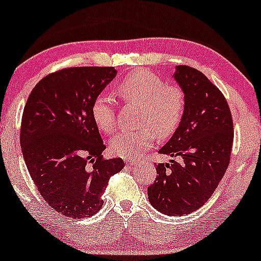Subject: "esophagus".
I'll return each instance as SVG.
<instances>
[{"label":"esophagus","instance_id":"obj_1","mask_svg":"<svg viewBox=\"0 0 261 261\" xmlns=\"http://www.w3.org/2000/svg\"><path fill=\"white\" fill-rule=\"evenodd\" d=\"M127 164L128 165H131V166H134V165H136L137 164V159H127Z\"/></svg>","mask_w":261,"mask_h":261}]
</instances>
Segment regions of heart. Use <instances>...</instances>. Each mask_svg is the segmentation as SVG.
<instances>
[{
  "mask_svg": "<svg viewBox=\"0 0 261 261\" xmlns=\"http://www.w3.org/2000/svg\"><path fill=\"white\" fill-rule=\"evenodd\" d=\"M118 92L125 102L140 106L136 131L115 135L111 148L115 154L133 158L146 152L159 139L170 137L180 126L186 107V97L177 85L166 84L158 75L140 70L127 75L119 84ZM92 119L99 130L111 134L117 125L114 99L100 93L91 107Z\"/></svg>",
  "mask_w": 261,
  "mask_h": 261,
  "instance_id": "b5f03b06",
  "label": "heart"
}]
</instances>
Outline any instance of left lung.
Returning a JSON list of instances; mask_svg holds the SVG:
<instances>
[{"label": "left lung", "mask_w": 261, "mask_h": 261, "mask_svg": "<svg viewBox=\"0 0 261 261\" xmlns=\"http://www.w3.org/2000/svg\"><path fill=\"white\" fill-rule=\"evenodd\" d=\"M174 79L185 92L186 107L180 126L159 153L177 161L156 165L155 181L147 191L153 208L182 216L204 205L224 177L233 121L221 91L199 70L176 65Z\"/></svg>", "instance_id": "obj_1"}]
</instances>
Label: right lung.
Segmentation results:
<instances>
[{"label": "right lung", "instance_id": "right-lung-1", "mask_svg": "<svg viewBox=\"0 0 261 261\" xmlns=\"http://www.w3.org/2000/svg\"><path fill=\"white\" fill-rule=\"evenodd\" d=\"M113 67H74L36 84L24 107L20 146L41 196L53 210L73 219L95 215L121 158L103 159L106 149L91 114L97 96L114 79Z\"/></svg>", "mask_w": 261, "mask_h": 261}]
</instances>
